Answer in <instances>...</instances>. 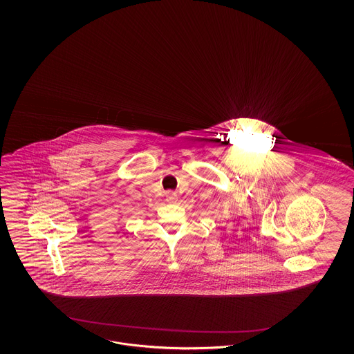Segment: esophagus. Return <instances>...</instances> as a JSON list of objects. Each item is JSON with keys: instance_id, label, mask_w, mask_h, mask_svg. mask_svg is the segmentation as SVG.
Returning a JSON list of instances; mask_svg holds the SVG:
<instances>
[{"instance_id": "34e87169", "label": "esophagus", "mask_w": 354, "mask_h": 354, "mask_svg": "<svg viewBox=\"0 0 354 354\" xmlns=\"http://www.w3.org/2000/svg\"><path fill=\"white\" fill-rule=\"evenodd\" d=\"M166 201L170 204H175L178 201V194L176 193H167L166 194Z\"/></svg>"}]
</instances>
